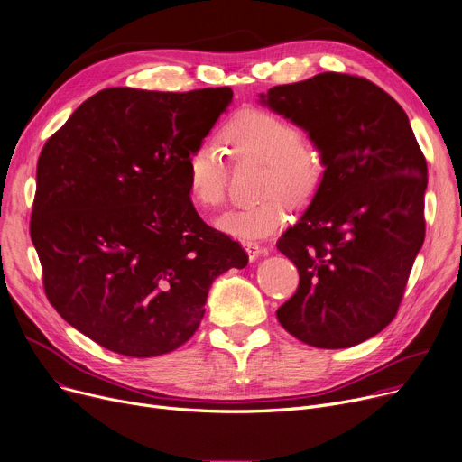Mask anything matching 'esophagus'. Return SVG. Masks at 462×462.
<instances>
[{
    "instance_id": "34e87169",
    "label": "esophagus",
    "mask_w": 462,
    "mask_h": 462,
    "mask_svg": "<svg viewBox=\"0 0 462 462\" xmlns=\"http://www.w3.org/2000/svg\"><path fill=\"white\" fill-rule=\"evenodd\" d=\"M243 247H245V251H247V254H249V260H251V262H254L258 256L267 254V249H265V247H262V245H260V243H256V241H245V243H243Z\"/></svg>"
}]
</instances>
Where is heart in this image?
<instances>
[{"instance_id":"1","label":"heart","mask_w":462,"mask_h":462,"mask_svg":"<svg viewBox=\"0 0 462 462\" xmlns=\"http://www.w3.org/2000/svg\"><path fill=\"white\" fill-rule=\"evenodd\" d=\"M221 137L237 160L265 162L262 202L225 213L217 228L236 239L263 237L288 221L290 198L309 202L319 189L325 165L319 152L302 143V132L286 116L247 107L237 111L223 126ZM186 189L199 208H217L226 197V165L219 148L197 144L186 160Z\"/></svg>"}]
</instances>
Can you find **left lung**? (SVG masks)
<instances>
[{
    "instance_id": "1",
    "label": "left lung",
    "mask_w": 462,
    "mask_h": 462,
    "mask_svg": "<svg viewBox=\"0 0 462 462\" xmlns=\"http://www.w3.org/2000/svg\"><path fill=\"white\" fill-rule=\"evenodd\" d=\"M260 102L309 134L325 165L310 206L276 241L299 271L276 318L309 346L353 347L403 299L425 237V158L403 107L370 79L323 72Z\"/></svg>"
}]
</instances>
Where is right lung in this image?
<instances>
[{
  "mask_svg": "<svg viewBox=\"0 0 462 462\" xmlns=\"http://www.w3.org/2000/svg\"><path fill=\"white\" fill-rule=\"evenodd\" d=\"M232 97L230 87L104 88L41 152L29 230L46 297L113 353L150 358L186 344L211 282L249 262L186 189L189 152Z\"/></svg>",
  "mask_w": 462,
  "mask_h": 462,
  "instance_id": "right-lung-1",
  "label": "right lung"
}]
</instances>
